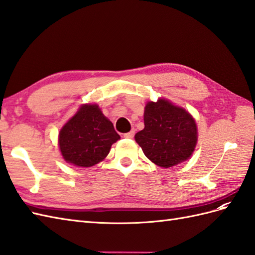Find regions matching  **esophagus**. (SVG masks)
Masks as SVG:
<instances>
[{
    "label": "esophagus",
    "instance_id": "obj_1",
    "mask_svg": "<svg viewBox=\"0 0 255 255\" xmlns=\"http://www.w3.org/2000/svg\"><path fill=\"white\" fill-rule=\"evenodd\" d=\"M133 135H134V130H131V131H129V132L124 134V136H125V138H127V139H132Z\"/></svg>",
    "mask_w": 255,
    "mask_h": 255
}]
</instances>
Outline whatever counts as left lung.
Returning <instances> with one entry per match:
<instances>
[{
  "instance_id": "left-lung-1",
  "label": "left lung",
  "mask_w": 255,
  "mask_h": 255,
  "mask_svg": "<svg viewBox=\"0 0 255 255\" xmlns=\"http://www.w3.org/2000/svg\"><path fill=\"white\" fill-rule=\"evenodd\" d=\"M134 139L149 160L169 168L191 157L197 143V126L185 109L158 99L146 103L144 129Z\"/></svg>"
}]
</instances>
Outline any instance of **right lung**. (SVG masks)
<instances>
[{
  "label": "right lung",
  "instance_id": "right-lung-1",
  "mask_svg": "<svg viewBox=\"0 0 255 255\" xmlns=\"http://www.w3.org/2000/svg\"><path fill=\"white\" fill-rule=\"evenodd\" d=\"M120 134L97 104H83L59 132L63 159L77 167H91L107 157Z\"/></svg>",
  "mask_w": 255,
  "mask_h": 255
}]
</instances>
